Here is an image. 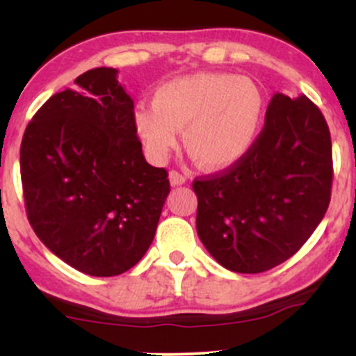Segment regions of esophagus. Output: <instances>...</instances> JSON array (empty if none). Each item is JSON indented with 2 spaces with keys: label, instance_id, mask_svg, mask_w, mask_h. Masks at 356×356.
<instances>
[{
  "label": "esophagus",
  "instance_id": "esophagus-1",
  "mask_svg": "<svg viewBox=\"0 0 356 356\" xmlns=\"http://www.w3.org/2000/svg\"><path fill=\"white\" fill-rule=\"evenodd\" d=\"M169 181L175 187V186H182V184H186L187 179H186V175L181 174V172H177V170H170V172H169Z\"/></svg>",
  "mask_w": 356,
  "mask_h": 356
}]
</instances>
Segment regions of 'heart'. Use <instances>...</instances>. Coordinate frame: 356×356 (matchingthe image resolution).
<instances>
[{"instance_id":"obj_1","label":"heart","mask_w":356,"mask_h":356,"mask_svg":"<svg viewBox=\"0 0 356 356\" xmlns=\"http://www.w3.org/2000/svg\"><path fill=\"white\" fill-rule=\"evenodd\" d=\"M264 95L246 76L199 72L164 81L152 105H138L136 130L147 154L164 161L177 145L206 170L234 165L254 144L264 118Z\"/></svg>"}]
</instances>
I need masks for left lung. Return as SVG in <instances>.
Segmentation results:
<instances>
[{
	"mask_svg": "<svg viewBox=\"0 0 356 356\" xmlns=\"http://www.w3.org/2000/svg\"><path fill=\"white\" fill-rule=\"evenodd\" d=\"M332 137L308 97L275 93L249 152L195 179L199 239L229 271L256 275L289 259L325 218L332 197Z\"/></svg>",
	"mask_w": 356,
	"mask_h": 356,
	"instance_id": "left-lung-1",
	"label": "left lung"
}]
</instances>
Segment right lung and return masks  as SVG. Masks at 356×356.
<instances>
[{"instance_id":"1","label":"right lung","mask_w":356,"mask_h":356,"mask_svg":"<svg viewBox=\"0 0 356 356\" xmlns=\"http://www.w3.org/2000/svg\"><path fill=\"white\" fill-rule=\"evenodd\" d=\"M115 68H93L55 93L19 149L26 216L40 241L90 276H117L152 244L170 192L142 154L134 100Z\"/></svg>"}]
</instances>
